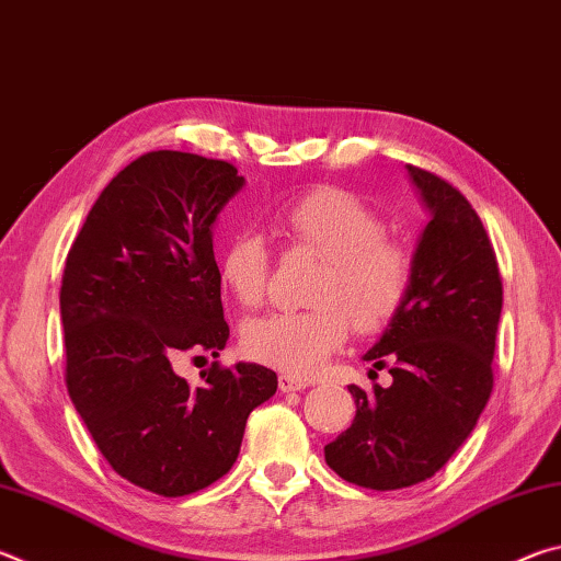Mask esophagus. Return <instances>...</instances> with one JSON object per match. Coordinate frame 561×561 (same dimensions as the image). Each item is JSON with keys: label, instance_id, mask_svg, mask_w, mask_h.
<instances>
[{"label": "esophagus", "instance_id": "esophagus-1", "mask_svg": "<svg viewBox=\"0 0 561 561\" xmlns=\"http://www.w3.org/2000/svg\"><path fill=\"white\" fill-rule=\"evenodd\" d=\"M307 388V381H301V378H294V376H279V391L282 393H291V391H304Z\"/></svg>", "mask_w": 561, "mask_h": 561}]
</instances>
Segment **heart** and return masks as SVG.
Returning a JSON list of instances; mask_svg holds the SVG:
<instances>
[{
	"label": "heart",
	"instance_id": "obj_1",
	"mask_svg": "<svg viewBox=\"0 0 561 561\" xmlns=\"http://www.w3.org/2000/svg\"><path fill=\"white\" fill-rule=\"evenodd\" d=\"M289 242L324 257L311 284L307 311H274L242 331L244 354L294 378L324 368L356 331H376L391 319L411 287L413 262L401 242L386 237L383 217L344 187H317L277 213ZM220 277L242 307H260L270 279V250L252 230L234 232L220 252Z\"/></svg>",
	"mask_w": 561,
	"mask_h": 561
}]
</instances>
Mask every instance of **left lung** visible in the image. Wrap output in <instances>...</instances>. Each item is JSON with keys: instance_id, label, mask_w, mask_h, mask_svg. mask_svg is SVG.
Wrapping results in <instances>:
<instances>
[{"instance_id": "obj_1", "label": "left lung", "mask_w": 561, "mask_h": 561, "mask_svg": "<svg viewBox=\"0 0 561 561\" xmlns=\"http://www.w3.org/2000/svg\"><path fill=\"white\" fill-rule=\"evenodd\" d=\"M431 222L413 252L401 309L366 351L393 383L356 398L351 428L324 448L331 470L368 490L433 478L468 440L492 393L502 279L478 213L443 178L408 165ZM371 371V374H376Z\"/></svg>"}]
</instances>
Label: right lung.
Returning <instances> with one entry per match:
<instances>
[{"instance_id": "obj_1", "label": "right lung", "mask_w": 561, "mask_h": 561, "mask_svg": "<svg viewBox=\"0 0 561 561\" xmlns=\"http://www.w3.org/2000/svg\"><path fill=\"white\" fill-rule=\"evenodd\" d=\"M242 185L225 160L153 150L103 187L66 257V388L111 468L163 497L220 480L277 391L260 364L215 360L201 386L175 374L230 339L213 225Z\"/></svg>"}]
</instances>
